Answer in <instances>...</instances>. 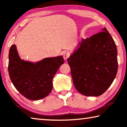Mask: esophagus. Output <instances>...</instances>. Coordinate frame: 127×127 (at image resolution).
Instances as JSON below:
<instances>
[{
	"instance_id": "34e87169",
	"label": "esophagus",
	"mask_w": 127,
	"mask_h": 127,
	"mask_svg": "<svg viewBox=\"0 0 127 127\" xmlns=\"http://www.w3.org/2000/svg\"><path fill=\"white\" fill-rule=\"evenodd\" d=\"M70 56V54L68 52H66L63 55V57H64V59L65 60H66Z\"/></svg>"
}]
</instances>
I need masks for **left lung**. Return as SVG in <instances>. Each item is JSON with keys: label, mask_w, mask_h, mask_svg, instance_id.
I'll return each instance as SVG.
<instances>
[{"label": "left lung", "mask_w": 127, "mask_h": 127, "mask_svg": "<svg viewBox=\"0 0 127 127\" xmlns=\"http://www.w3.org/2000/svg\"><path fill=\"white\" fill-rule=\"evenodd\" d=\"M89 38H82L67 58L76 89L86 96H99L115 80L118 69L117 50L106 28Z\"/></svg>", "instance_id": "left-lung-1"}]
</instances>
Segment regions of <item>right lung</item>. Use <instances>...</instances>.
<instances>
[{"label":"right lung","mask_w":127,"mask_h":127,"mask_svg":"<svg viewBox=\"0 0 127 127\" xmlns=\"http://www.w3.org/2000/svg\"><path fill=\"white\" fill-rule=\"evenodd\" d=\"M8 70L12 83L22 95L31 100H38L49 95L53 78L64 62L62 56L45 58L35 63L21 59L16 46L9 50Z\"/></svg>","instance_id":"add662e5"}]
</instances>
